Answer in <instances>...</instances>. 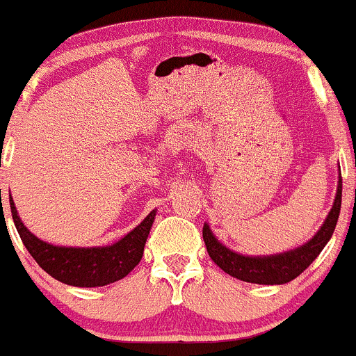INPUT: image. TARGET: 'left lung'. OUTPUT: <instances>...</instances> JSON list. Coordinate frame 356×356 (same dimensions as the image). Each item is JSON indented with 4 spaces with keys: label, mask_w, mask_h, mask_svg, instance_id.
I'll return each instance as SVG.
<instances>
[{
    "label": "left lung",
    "mask_w": 356,
    "mask_h": 356,
    "mask_svg": "<svg viewBox=\"0 0 356 356\" xmlns=\"http://www.w3.org/2000/svg\"><path fill=\"white\" fill-rule=\"evenodd\" d=\"M341 192H343V179L341 171H339L338 190H336L334 204L325 218L324 225L318 228V232L310 238L307 243L293 248V250L281 252V254L273 255H243L232 250L226 245H222L218 238L214 236L212 229L209 228L207 222H204V241L207 247L211 259L221 267L229 276L236 277L240 281L255 284H284L298 277L310 264L317 259L322 248L327 245L334 233L336 222H338L339 211H341Z\"/></svg>",
    "instance_id": "8db88e82"
}]
</instances>
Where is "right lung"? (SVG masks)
Listing matches in <instances>:
<instances>
[{
	"label": "right lung",
	"mask_w": 356,
	"mask_h": 356,
	"mask_svg": "<svg viewBox=\"0 0 356 356\" xmlns=\"http://www.w3.org/2000/svg\"><path fill=\"white\" fill-rule=\"evenodd\" d=\"M12 218L29 254L49 276L70 286L96 288L123 280L144 255L145 241L156 219V209L122 240L104 247H63L51 245L27 229L10 195Z\"/></svg>",
	"instance_id": "right-lung-1"
}]
</instances>
